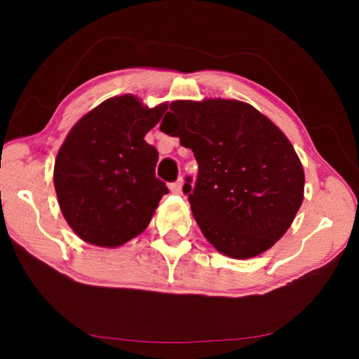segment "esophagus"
<instances>
[{
	"label": "esophagus",
	"mask_w": 359,
	"mask_h": 359,
	"mask_svg": "<svg viewBox=\"0 0 359 359\" xmlns=\"http://www.w3.org/2000/svg\"><path fill=\"white\" fill-rule=\"evenodd\" d=\"M182 185H184V179H179V180H175V182H172L171 185H169V190H171L172 193H180Z\"/></svg>",
	"instance_id": "1"
}]
</instances>
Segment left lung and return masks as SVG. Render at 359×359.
<instances>
[{
    "label": "left lung",
    "mask_w": 359,
    "mask_h": 359,
    "mask_svg": "<svg viewBox=\"0 0 359 359\" xmlns=\"http://www.w3.org/2000/svg\"><path fill=\"white\" fill-rule=\"evenodd\" d=\"M160 130L193 150L185 179L193 217L231 258L257 257L287 233L304 198V171L287 136L245 102L174 101Z\"/></svg>",
    "instance_id": "1"
}]
</instances>
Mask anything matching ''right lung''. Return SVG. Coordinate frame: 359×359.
I'll use <instances>...</instances> for the list:
<instances>
[{
    "label": "right lung",
    "instance_id": "1",
    "mask_svg": "<svg viewBox=\"0 0 359 359\" xmlns=\"http://www.w3.org/2000/svg\"><path fill=\"white\" fill-rule=\"evenodd\" d=\"M166 104L144 107L131 95L101 102L72 126L60 149L53 184L60 209L85 242L118 247L147 228L166 184L158 151L144 136Z\"/></svg>",
    "mask_w": 359,
    "mask_h": 359
}]
</instances>
